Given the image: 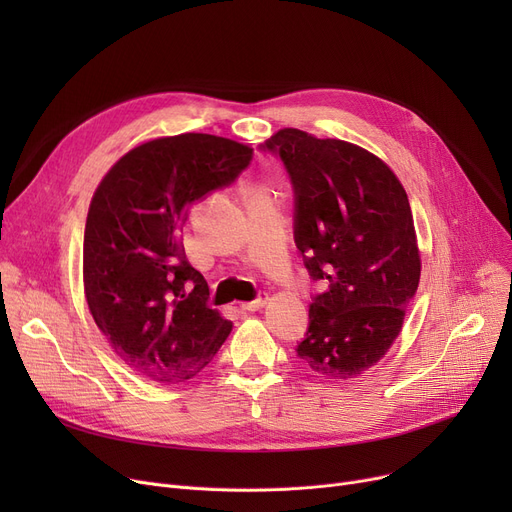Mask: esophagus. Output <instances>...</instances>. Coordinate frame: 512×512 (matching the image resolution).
<instances>
[{"label": "esophagus", "instance_id": "1", "mask_svg": "<svg viewBox=\"0 0 512 512\" xmlns=\"http://www.w3.org/2000/svg\"><path fill=\"white\" fill-rule=\"evenodd\" d=\"M267 301H270V297H267L265 292H259V297H257L255 301H251V303H242V305H240V309H242V311H259V309H263V307L267 305Z\"/></svg>", "mask_w": 512, "mask_h": 512}]
</instances>
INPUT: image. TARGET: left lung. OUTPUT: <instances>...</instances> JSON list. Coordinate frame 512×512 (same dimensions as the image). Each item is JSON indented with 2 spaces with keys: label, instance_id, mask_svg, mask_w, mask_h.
I'll return each mask as SVG.
<instances>
[{
  "label": "left lung",
  "instance_id": "1",
  "mask_svg": "<svg viewBox=\"0 0 512 512\" xmlns=\"http://www.w3.org/2000/svg\"><path fill=\"white\" fill-rule=\"evenodd\" d=\"M278 151L294 186V240L326 292L309 307L297 357L324 380H351L398 338L421 276L409 197L371 151L340 139L282 128Z\"/></svg>",
  "mask_w": 512,
  "mask_h": 512
}]
</instances>
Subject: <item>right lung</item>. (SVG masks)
Wrapping results in <instances>:
<instances>
[{
  "instance_id": "right-lung-1",
  "label": "right lung",
  "mask_w": 512,
  "mask_h": 512,
  "mask_svg": "<svg viewBox=\"0 0 512 512\" xmlns=\"http://www.w3.org/2000/svg\"><path fill=\"white\" fill-rule=\"evenodd\" d=\"M245 143L203 132L145 141L95 188L83 245L89 311L112 351L164 386L193 380L232 332L178 240L186 209L249 166Z\"/></svg>"
}]
</instances>
